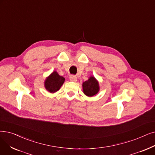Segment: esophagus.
Here are the masks:
<instances>
[{"mask_svg":"<svg viewBox=\"0 0 155 155\" xmlns=\"http://www.w3.org/2000/svg\"><path fill=\"white\" fill-rule=\"evenodd\" d=\"M70 80H71V81H72V82H76L77 80V77L75 75H70Z\"/></svg>","mask_w":155,"mask_h":155,"instance_id":"34e87169","label":"esophagus"}]
</instances>
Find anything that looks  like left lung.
<instances>
[{"instance_id":"left-lung-1","label":"left lung","mask_w":155,"mask_h":155,"mask_svg":"<svg viewBox=\"0 0 155 155\" xmlns=\"http://www.w3.org/2000/svg\"><path fill=\"white\" fill-rule=\"evenodd\" d=\"M83 91L86 96L89 97L94 96L99 91V82L94 77H90L89 80L84 82L82 84Z\"/></svg>"}]
</instances>
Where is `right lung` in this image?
Wrapping results in <instances>:
<instances>
[{
  "label": "right lung",
  "instance_id": "1",
  "mask_svg": "<svg viewBox=\"0 0 155 155\" xmlns=\"http://www.w3.org/2000/svg\"><path fill=\"white\" fill-rule=\"evenodd\" d=\"M64 78L60 76L59 74L54 71L45 80L44 85L46 90L51 93L56 92L60 89L64 82Z\"/></svg>",
  "mask_w": 155,
  "mask_h": 155
}]
</instances>
